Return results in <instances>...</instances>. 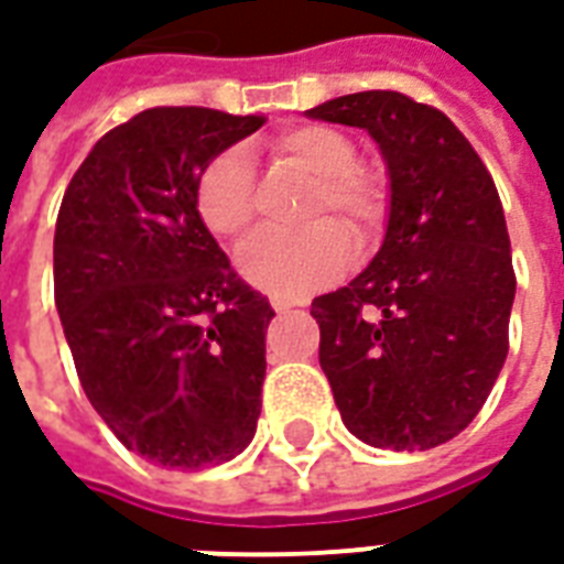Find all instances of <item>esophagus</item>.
Returning a JSON list of instances; mask_svg holds the SVG:
<instances>
[{
    "instance_id": "obj_1",
    "label": "esophagus",
    "mask_w": 564,
    "mask_h": 564,
    "mask_svg": "<svg viewBox=\"0 0 564 564\" xmlns=\"http://www.w3.org/2000/svg\"><path fill=\"white\" fill-rule=\"evenodd\" d=\"M270 303H273V310H276V312H291L294 306H300L297 300H285V297H273Z\"/></svg>"
}]
</instances>
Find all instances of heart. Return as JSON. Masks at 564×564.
<instances>
[{
    "label": "heart",
    "instance_id": "1",
    "mask_svg": "<svg viewBox=\"0 0 564 564\" xmlns=\"http://www.w3.org/2000/svg\"><path fill=\"white\" fill-rule=\"evenodd\" d=\"M276 152L318 180L310 216L339 213L357 240L376 231L384 195L376 176L357 167L355 143L330 126H294L276 138ZM197 209L207 228L221 240H237L254 219V162L246 147L219 152L197 180ZM351 261L348 234L318 221L303 231H261L237 254V270L249 285L276 297H306L327 285Z\"/></svg>",
    "mask_w": 564,
    "mask_h": 564
}]
</instances>
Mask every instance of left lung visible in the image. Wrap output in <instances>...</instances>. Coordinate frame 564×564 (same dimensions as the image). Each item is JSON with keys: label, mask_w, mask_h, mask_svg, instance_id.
I'll return each mask as SVG.
<instances>
[{"label": "left lung", "mask_w": 564, "mask_h": 564, "mask_svg": "<svg viewBox=\"0 0 564 564\" xmlns=\"http://www.w3.org/2000/svg\"><path fill=\"white\" fill-rule=\"evenodd\" d=\"M364 129L388 167V228L369 267L312 300L318 360L348 433L430 451L475 421L508 357L517 279L499 192L430 105L369 89L306 110Z\"/></svg>", "instance_id": "left-lung-1"}]
</instances>
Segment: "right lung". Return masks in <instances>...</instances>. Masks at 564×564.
I'll use <instances>...</instances> for the list:
<instances>
[{
    "label": "right lung",
    "mask_w": 564,
    "mask_h": 564,
    "mask_svg": "<svg viewBox=\"0 0 564 564\" xmlns=\"http://www.w3.org/2000/svg\"><path fill=\"white\" fill-rule=\"evenodd\" d=\"M264 126L152 108L108 131L65 188L53 294L86 397L164 468L221 466L254 438L273 306L197 213L207 164Z\"/></svg>",
    "instance_id": "1"
}]
</instances>
